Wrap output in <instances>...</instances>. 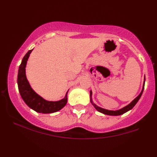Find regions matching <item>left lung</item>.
Returning a JSON list of instances; mask_svg holds the SVG:
<instances>
[{
    "label": "left lung",
    "mask_w": 157,
    "mask_h": 157,
    "mask_svg": "<svg viewBox=\"0 0 157 157\" xmlns=\"http://www.w3.org/2000/svg\"><path fill=\"white\" fill-rule=\"evenodd\" d=\"M145 78L144 79V82H143V89L141 92H140V94L138 95V96L135 98V99L132 101V102L129 104L128 105H127L126 107H123V109H119V110H117V111H109V110H107V109H102L100 107H98L96 105H95L94 103H93L92 102V99H91V95H92V91H90V96H91V102L93 104V105L94 106V107L96 109L99 111V112H101L104 114H106V115H110V116H118V115H121V114H123L127 111H128L129 110L132 109L134 107L135 105L136 104L138 101L139 100L140 98L141 97L142 94H143V89H144V86H145Z\"/></svg>",
    "instance_id": "1"
}]
</instances>
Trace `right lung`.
I'll use <instances>...</instances> for the list:
<instances>
[{
  "mask_svg": "<svg viewBox=\"0 0 157 157\" xmlns=\"http://www.w3.org/2000/svg\"><path fill=\"white\" fill-rule=\"evenodd\" d=\"M33 50H29L23 58L22 62L19 66L18 72L17 83L18 91L21 98L29 107L34 110L36 112L42 113H51L56 112L64 107L67 103V93L63 99L52 102L47 101L43 98L36 94L31 88L30 84L26 78L25 66L30 54Z\"/></svg>",
  "mask_w": 157,
  "mask_h": 157,
  "instance_id": "1",
  "label": "right lung"
}]
</instances>
